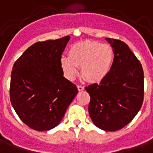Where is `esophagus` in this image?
Segmentation results:
<instances>
[{"mask_svg": "<svg viewBox=\"0 0 153 153\" xmlns=\"http://www.w3.org/2000/svg\"><path fill=\"white\" fill-rule=\"evenodd\" d=\"M77 89H78V90H79V91H81V90H84V86H82V85H78Z\"/></svg>", "mask_w": 153, "mask_h": 153, "instance_id": "obj_1", "label": "esophagus"}]
</instances>
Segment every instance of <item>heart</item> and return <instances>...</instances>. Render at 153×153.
Wrapping results in <instances>:
<instances>
[{"mask_svg":"<svg viewBox=\"0 0 153 153\" xmlns=\"http://www.w3.org/2000/svg\"><path fill=\"white\" fill-rule=\"evenodd\" d=\"M114 52L109 45L98 41H85L74 44L68 51V57L60 61L67 77L72 80L78 74V67H81V74L89 82L102 81L111 71Z\"/></svg>","mask_w":153,"mask_h":153,"instance_id":"heart-1","label":"heart"}]
</instances>
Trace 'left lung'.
I'll return each instance as SVG.
<instances>
[{
	"instance_id": "8db88e82",
	"label": "left lung",
	"mask_w": 153,
	"mask_h": 153,
	"mask_svg": "<svg viewBox=\"0 0 153 153\" xmlns=\"http://www.w3.org/2000/svg\"><path fill=\"white\" fill-rule=\"evenodd\" d=\"M106 40L114 52L111 71L100 84L90 85L85 90L90 96L88 110L94 124L101 130L116 131L130 123L142 107L143 70L125 42Z\"/></svg>"
}]
</instances>
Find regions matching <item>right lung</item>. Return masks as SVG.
I'll return each mask as SVG.
<instances>
[{
	"instance_id": "1",
	"label": "right lung",
	"mask_w": 153,
	"mask_h": 153,
	"mask_svg": "<svg viewBox=\"0 0 153 153\" xmlns=\"http://www.w3.org/2000/svg\"><path fill=\"white\" fill-rule=\"evenodd\" d=\"M70 36L38 41L18 59L11 72L10 98L19 117L31 129L45 131L60 123L78 90L63 77L62 53Z\"/></svg>"
}]
</instances>
